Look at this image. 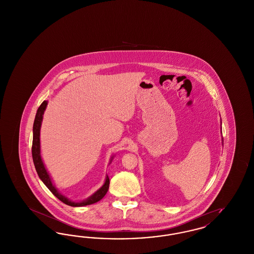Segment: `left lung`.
<instances>
[{"instance_id":"8db88e82","label":"left lung","mask_w":254,"mask_h":254,"mask_svg":"<svg viewBox=\"0 0 254 254\" xmlns=\"http://www.w3.org/2000/svg\"><path fill=\"white\" fill-rule=\"evenodd\" d=\"M221 124H222V123H221ZM222 141H223V138H222Z\"/></svg>"}]
</instances>
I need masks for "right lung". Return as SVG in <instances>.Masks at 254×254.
<instances>
[{"instance_id":"right-lung-1","label":"right lung","mask_w":254,"mask_h":254,"mask_svg":"<svg viewBox=\"0 0 254 254\" xmlns=\"http://www.w3.org/2000/svg\"><path fill=\"white\" fill-rule=\"evenodd\" d=\"M48 101H44L42 103V105L39 107V109L37 110L36 116H35V120L33 124V141H32V158H33V163L36 169L37 173L39 178L43 181V183L47 186V188L49 190L54 194L60 201L63 203H64L65 205H70V206H84V205H91L97 203L98 201H100L106 194L108 192L109 188V176H106V180L104 185L92 194L91 196H89L88 198H86L83 201L80 202H74L69 200L67 197H65L64 195L61 193L60 191L56 189V187L54 186L52 179L49 175V171L46 169L45 164L43 162L42 155H41V143H40V131H41V126H42V122H43V117H44V113L45 110L47 109L48 106ZM114 156L110 158V163L112 161Z\"/></svg>"}]
</instances>
